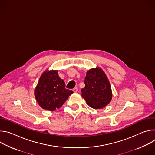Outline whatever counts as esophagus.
Wrapping results in <instances>:
<instances>
[{
  "label": "esophagus",
  "mask_w": 155,
  "mask_h": 155,
  "mask_svg": "<svg viewBox=\"0 0 155 155\" xmlns=\"http://www.w3.org/2000/svg\"><path fill=\"white\" fill-rule=\"evenodd\" d=\"M73 91L74 92V93H76V92H77L78 91V87H75L74 89H73Z\"/></svg>",
  "instance_id": "esophagus-1"
}]
</instances>
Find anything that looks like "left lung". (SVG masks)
Returning <instances> with one entry per match:
<instances>
[{
  "label": "left lung",
  "mask_w": 155,
  "mask_h": 155,
  "mask_svg": "<svg viewBox=\"0 0 155 155\" xmlns=\"http://www.w3.org/2000/svg\"><path fill=\"white\" fill-rule=\"evenodd\" d=\"M85 86L81 90V96L93 108L100 109L111 101V86L104 71L98 68L88 71L84 79Z\"/></svg>",
  "instance_id": "1"
}]
</instances>
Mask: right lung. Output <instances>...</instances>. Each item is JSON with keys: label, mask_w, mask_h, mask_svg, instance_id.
<instances>
[{"label": "right lung", "mask_w": 155, "mask_h": 155, "mask_svg": "<svg viewBox=\"0 0 155 155\" xmlns=\"http://www.w3.org/2000/svg\"><path fill=\"white\" fill-rule=\"evenodd\" d=\"M72 93V91L65 89V83L59 77L58 71L44 72L34 92L39 105L50 111L60 108Z\"/></svg>", "instance_id": "obj_1"}]
</instances>
